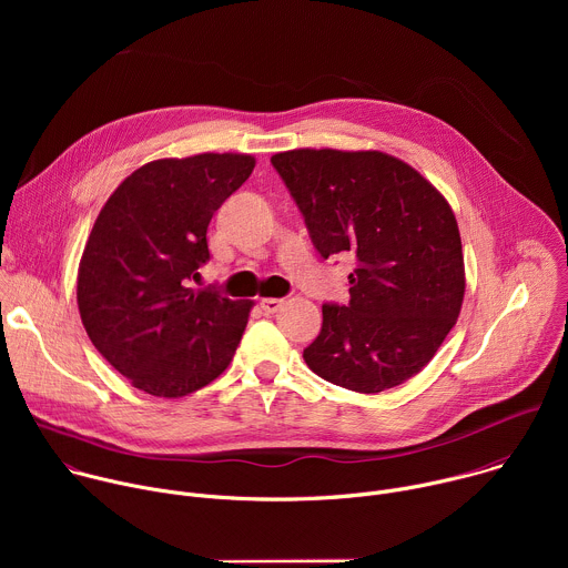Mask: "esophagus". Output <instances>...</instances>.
Here are the masks:
<instances>
[{"mask_svg": "<svg viewBox=\"0 0 568 568\" xmlns=\"http://www.w3.org/2000/svg\"><path fill=\"white\" fill-rule=\"evenodd\" d=\"M281 305H283V298H272V296H267V298L261 301V307H263L265 312H276V310H281Z\"/></svg>", "mask_w": 568, "mask_h": 568, "instance_id": "34e87169", "label": "esophagus"}]
</instances>
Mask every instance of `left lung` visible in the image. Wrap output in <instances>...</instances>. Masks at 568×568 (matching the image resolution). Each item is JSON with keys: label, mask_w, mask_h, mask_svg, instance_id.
Wrapping results in <instances>:
<instances>
[{"label": "left lung", "mask_w": 568, "mask_h": 568, "mask_svg": "<svg viewBox=\"0 0 568 568\" xmlns=\"http://www.w3.org/2000/svg\"><path fill=\"white\" fill-rule=\"evenodd\" d=\"M272 166L323 258L353 254L348 305H323L303 351L323 379L379 393L418 375L460 314L465 263L449 202L402 159L379 150L298 148Z\"/></svg>", "instance_id": "left-lung-1"}]
</instances>
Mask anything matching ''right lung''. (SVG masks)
<instances>
[{
	"mask_svg": "<svg viewBox=\"0 0 568 568\" xmlns=\"http://www.w3.org/2000/svg\"><path fill=\"white\" fill-rule=\"evenodd\" d=\"M252 154L156 159L101 209L78 265L75 298L97 351L132 386L182 397L233 359L254 301L193 290L209 261L206 229L247 182Z\"/></svg>",
	"mask_w": 568,
	"mask_h": 568,
	"instance_id": "add662e5",
	"label": "right lung"
}]
</instances>
